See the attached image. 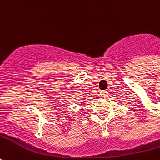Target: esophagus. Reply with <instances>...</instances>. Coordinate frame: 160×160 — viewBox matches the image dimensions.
Wrapping results in <instances>:
<instances>
[{"label": "esophagus", "mask_w": 160, "mask_h": 160, "mask_svg": "<svg viewBox=\"0 0 160 160\" xmlns=\"http://www.w3.org/2000/svg\"><path fill=\"white\" fill-rule=\"evenodd\" d=\"M108 95V92L107 91H102L101 92V96L102 98H106Z\"/></svg>", "instance_id": "obj_1"}]
</instances>
